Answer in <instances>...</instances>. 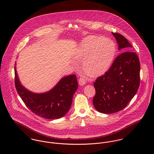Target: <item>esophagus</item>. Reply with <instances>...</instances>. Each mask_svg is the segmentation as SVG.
<instances>
[{"label": "esophagus", "instance_id": "1", "mask_svg": "<svg viewBox=\"0 0 154 154\" xmlns=\"http://www.w3.org/2000/svg\"><path fill=\"white\" fill-rule=\"evenodd\" d=\"M86 80H87L86 78L85 77H84V76L80 78L79 79V84L80 85H81V86L84 85L85 84V83H86Z\"/></svg>", "mask_w": 154, "mask_h": 154}]
</instances>
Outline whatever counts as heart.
Masks as SVG:
<instances>
[{
  "instance_id": "heart-1",
  "label": "heart",
  "mask_w": 154,
  "mask_h": 154,
  "mask_svg": "<svg viewBox=\"0 0 154 154\" xmlns=\"http://www.w3.org/2000/svg\"><path fill=\"white\" fill-rule=\"evenodd\" d=\"M116 53V45L109 38L93 36L83 40L77 47L74 58L83 60L82 68L90 76L103 75L110 68Z\"/></svg>"
}]
</instances>
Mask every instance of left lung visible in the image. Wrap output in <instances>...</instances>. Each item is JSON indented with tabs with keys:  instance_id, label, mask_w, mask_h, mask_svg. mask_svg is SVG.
Masks as SVG:
<instances>
[{
	"instance_id": "left-lung-1",
	"label": "left lung",
	"mask_w": 154,
	"mask_h": 154,
	"mask_svg": "<svg viewBox=\"0 0 154 154\" xmlns=\"http://www.w3.org/2000/svg\"><path fill=\"white\" fill-rule=\"evenodd\" d=\"M119 44L121 54L114 60L106 73L94 83L95 109L104 114H111L125 109L136 94L140 83V62L132 45L119 33L112 32Z\"/></svg>"
}]
</instances>
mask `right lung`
I'll return each instance as SVG.
<instances>
[{
    "label": "right lung",
    "mask_w": 154,
    "mask_h": 154,
    "mask_svg": "<svg viewBox=\"0 0 154 154\" xmlns=\"http://www.w3.org/2000/svg\"><path fill=\"white\" fill-rule=\"evenodd\" d=\"M15 75L18 94L32 112L51 120L58 119L66 115L71 107L73 94L78 87L76 75L63 77L53 88L43 93H35L24 87L20 81L16 66Z\"/></svg>",
    "instance_id": "1"
}]
</instances>
